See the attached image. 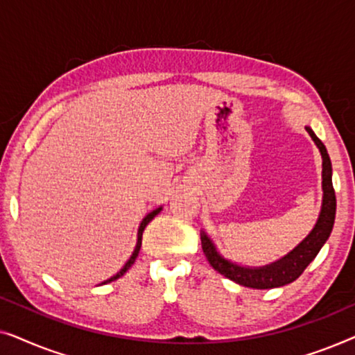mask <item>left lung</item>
<instances>
[{"label":"left lung","instance_id":"1","mask_svg":"<svg viewBox=\"0 0 355 355\" xmlns=\"http://www.w3.org/2000/svg\"><path fill=\"white\" fill-rule=\"evenodd\" d=\"M310 137L317 145L320 153H322L323 159V171H322V187H323V202L322 210H320L318 220L315 223L313 230L310 234L300 242L297 247H294L288 255L283 259L273 261V263L265 266H241L237 263H232L223 257L220 252L216 250V245L208 237L205 231H200L202 239V249L205 254L208 263L215 268L218 273L226 276L227 279L234 281V283L245 286V288L252 289H271L279 288V286L289 284L299 278L307 268L310 261H312L317 254L322 249L324 242L328 241L329 234L333 231L334 216H336V196H334L333 181H331V159L327 152L322 140H320L312 129L305 128Z\"/></svg>","mask_w":355,"mask_h":355}]
</instances>
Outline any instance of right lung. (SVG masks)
<instances>
[{
	"instance_id": "add662e5",
	"label": "right lung",
	"mask_w": 355,
	"mask_h": 355,
	"mask_svg": "<svg viewBox=\"0 0 355 355\" xmlns=\"http://www.w3.org/2000/svg\"><path fill=\"white\" fill-rule=\"evenodd\" d=\"M159 211H162V207H159V208H157V210L150 211V213H148V215L144 218V220H142V223H140V226H139V232H137V244H135V249H134V252H132V255H130V259H129L128 261H125V265L123 266V268H121V270L118 271V273H116L114 276H111V278H110V279H106V281H103V283H101V284L111 283V281H116V279H118V278H121V276H123V275L125 273V271H128V270L130 268V266H132V265H134V261H135V259H137V255H139L140 245H142V234H144V230H145V226H147V225H148V223H150V221H152V220H153V218H155V216H157Z\"/></svg>"
}]
</instances>
